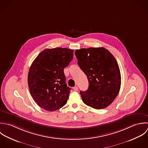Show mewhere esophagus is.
I'll use <instances>...</instances> for the list:
<instances>
[{
    "instance_id": "obj_1",
    "label": "esophagus",
    "mask_w": 148,
    "mask_h": 148,
    "mask_svg": "<svg viewBox=\"0 0 148 148\" xmlns=\"http://www.w3.org/2000/svg\"><path fill=\"white\" fill-rule=\"evenodd\" d=\"M73 89L74 90V91H78V88L77 86H74Z\"/></svg>"
}]
</instances>
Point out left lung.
<instances>
[{"mask_svg":"<svg viewBox=\"0 0 148 148\" xmlns=\"http://www.w3.org/2000/svg\"><path fill=\"white\" fill-rule=\"evenodd\" d=\"M75 55L89 81L88 89L80 92L82 101L95 109L108 107L117 97L121 86V74L116 59L103 47L77 50Z\"/></svg>","mask_w":148,"mask_h":148,"instance_id":"8db88e82","label":"left lung"}]
</instances>
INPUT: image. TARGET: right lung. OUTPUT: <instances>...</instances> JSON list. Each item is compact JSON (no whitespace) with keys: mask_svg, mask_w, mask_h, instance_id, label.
Instances as JSON below:
<instances>
[{"mask_svg":"<svg viewBox=\"0 0 148 148\" xmlns=\"http://www.w3.org/2000/svg\"><path fill=\"white\" fill-rule=\"evenodd\" d=\"M73 51L66 48L46 49L30 66V94L38 105L46 110H57L67 103L70 88L66 84L63 69L73 59Z\"/></svg>","mask_w":148,"mask_h":148,"instance_id":"right-lung-1","label":"right lung"}]
</instances>
